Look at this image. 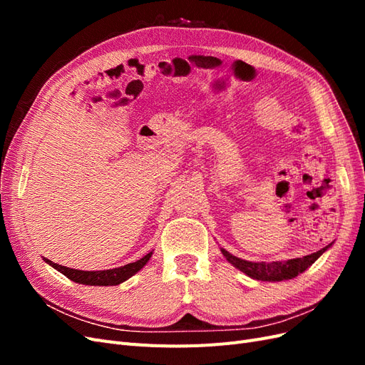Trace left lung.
Masks as SVG:
<instances>
[{
    "mask_svg": "<svg viewBox=\"0 0 365 365\" xmlns=\"http://www.w3.org/2000/svg\"><path fill=\"white\" fill-rule=\"evenodd\" d=\"M330 247H332V244H329L327 247L322 248L317 252L309 254V256H304V257H297V259H291L286 262H268V263L267 262L242 260V259L233 256V254H230L224 248H220V251H222L224 257L231 264H233L235 268H237L242 272H245L248 277L262 280V282H282V280L294 279L298 274L306 271Z\"/></svg>",
    "mask_w": 365,
    "mask_h": 365,
    "instance_id": "obj_1",
    "label": "left lung"
}]
</instances>
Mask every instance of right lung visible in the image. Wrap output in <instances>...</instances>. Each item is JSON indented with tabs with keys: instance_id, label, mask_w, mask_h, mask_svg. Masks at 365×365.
Returning <instances> with one entry per match:
<instances>
[{
	"instance_id": "add662e5",
	"label": "right lung",
	"mask_w": 365,
	"mask_h": 365,
	"mask_svg": "<svg viewBox=\"0 0 365 365\" xmlns=\"http://www.w3.org/2000/svg\"><path fill=\"white\" fill-rule=\"evenodd\" d=\"M152 256V251L148 252L145 257L125 264V267L120 268H113V269H103V271H81V269H71L67 267H62V264L54 263L48 259L43 257L46 263H48L50 267H53L54 269H58L59 272H62L65 277H68L70 280L81 283V284H90V286H115L123 283L125 280L130 279L132 275L137 274L145 264L149 262Z\"/></svg>"
}]
</instances>
